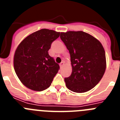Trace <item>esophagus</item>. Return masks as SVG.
I'll return each mask as SVG.
<instances>
[{
    "label": "esophagus",
    "mask_w": 120,
    "mask_h": 120,
    "mask_svg": "<svg viewBox=\"0 0 120 120\" xmlns=\"http://www.w3.org/2000/svg\"><path fill=\"white\" fill-rule=\"evenodd\" d=\"M59 65H60V67H61L62 68V67L64 66V61L61 62V63H60V64H59Z\"/></svg>",
    "instance_id": "34e87169"
}]
</instances>
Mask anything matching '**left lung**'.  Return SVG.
<instances>
[{"instance_id": "left-lung-1", "label": "left lung", "mask_w": 120, "mask_h": 120, "mask_svg": "<svg viewBox=\"0 0 120 120\" xmlns=\"http://www.w3.org/2000/svg\"><path fill=\"white\" fill-rule=\"evenodd\" d=\"M60 38L69 51L71 62V74L64 79L67 87L78 93L91 90L106 70L105 52L101 43L82 31L62 32Z\"/></svg>"}]
</instances>
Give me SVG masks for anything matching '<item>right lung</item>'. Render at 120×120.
I'll list each match as a JSON object with an SVG mask.
<instances>
[{"label":"right lung","mask_w":120,"mask_h":120,"mask_svg":"<svg viewBox=\"0 0 120 120\" xmlns=\"http://www.w3.org/2000/svg\"><path fill=\"white\" fill-rule=\"evenodd\" d=\"M59 35V32L42 29L27 36L17 48L14 58L15 71L28 88L41 91L50 86L59 65L48 51Z\"/></svg>","instance_id":"obj_1"}]
</instances>
